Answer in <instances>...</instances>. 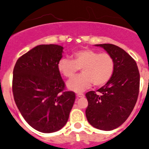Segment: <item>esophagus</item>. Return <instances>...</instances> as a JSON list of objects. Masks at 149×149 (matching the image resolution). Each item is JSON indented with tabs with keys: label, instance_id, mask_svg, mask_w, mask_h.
Wrapping results in <instances>:
<instances>
[{
	"label": "esophagus",
	"instance_id": "obj_1",
	"mask_svg": "<svg viewBox=\"0 0 149 149\" xmlns=\"http://www.w3.org/2000/svg\"><path fill=\"white\" fill-rule=\"evenodd\" d=\"M77 97H85V95L82 94V93H77Z\"/></svg>",
	"mask_w": 149,
	"mask_h": 149
}]
</instances>
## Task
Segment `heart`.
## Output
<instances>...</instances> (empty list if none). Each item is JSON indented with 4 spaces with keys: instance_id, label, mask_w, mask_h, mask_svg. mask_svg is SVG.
<instances>
[{
    "instance_id": "b5f03b06",
    "label": "heart",
    "mask_w": 149,
    "mask_h": 149,
    "mask_svg": "<svg viewBox=\"0 0 149 149\" xmlns=\"http://www.w3.org/2000/svg\"><path fill=\"white\" fill-rule=\"evenodd\" d=\"M57 67L59 72L67 78L73 77L81 69L82 74L67 82L69 90L79 93L88 89L92 83L96 87L105 85L113 76L115 62L108 53L83 49L73 54L72 60L62 58Z\"/></svg>"
}]
</instances>
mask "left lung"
I'll return each instance as SVG.
<instances>
[{"mask_svg": "<svg viewBox=\"0 0 149 149\" xmlns=\"http://www.w3.org/2000/svg\"><path fill=\"white\" fill-rule=\"evenodd\" d=\"M95 46L111 55L115 70L111 79L97 93H86V117L95 128L112 131L122 125L133 111L139 96L140 74L136 61L123 49L111 44Z\"/></svg>", "mask_w": 149, "mask_h": 149, "instance_id": "obj_1", "label": "left lung"}]
</instances>
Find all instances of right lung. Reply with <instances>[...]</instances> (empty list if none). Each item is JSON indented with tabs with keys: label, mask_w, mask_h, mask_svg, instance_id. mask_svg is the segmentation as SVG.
I'll use <instances>...</instances> for the list:
<instances>
[{
	"label": "right lung",
	"mask_w": 149,
	"mask_h": 149,
	"mask_svg": "<svg viewBox=\"0 0 149 149\" xmlns=\"http://www.w3.org/2000/svg\"><path fill=\"white\" fill-rule=\"evenodd\" d=\"M63 47L56 44L36 46L18 58L13 72V94L25 120L36 131L53 133L68 120L75 93L64 91L58 70Z\"/></svg>",
	"instance_id": "1"
}]
</instances>
